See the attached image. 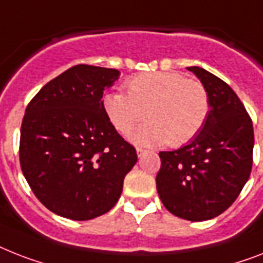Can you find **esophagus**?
Returning <instances> with one entry per match:
<instances>
[{"mask_svg":"<svg viewBox=\"0 0 263 263\" xmlns=\"http://www.w3.org/2000/svg\"><path fill=\"white\" fill-rule=\"evenodd\" d=\"M136 154H138L139 158H143L147 154V151L143 150V148H140V147H138V148H136Z\"/></svg>","mask_w":263,"mask_h":263,"instance_id":"34e87169","label":"esophagus"}]
</instances>
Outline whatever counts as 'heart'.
<instances>
[{
	"label": "heart",
	"mask_w": 263,
	"mask_h": 263,
	"mask_svg": "<svg viewBox=\"0 0 263 263\" xmlns=\"http://www.w3.org/2000/svg\"><path fill=\"white\" fill-rule=\"evenodd\" d=\"M127 94L109 91L102 106L115 128L128 134L148 117L132 135L138 143L178 147L201 131L209 115V98L200 82L180 72L157 71L132 77L124 83Z\"/></svg>",
	"instance_id": "obj_1"
}]
</instances>
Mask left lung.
Returning a JSON list of instances; mask_svg holds the SVG:
<instances>
[{
  "label": "left lung",
  "instance_id": "obj_1",
  "mask_svg": "<svg viewBox=\"0 0 263 263\" xmlns=\"http://www.w3.org/2000/svg\"><path fill=\"white\" fill-rule=\"evenodd\" d=\"M187 70L206 90L208 119L186 146L159 153L157 191L174 216L202 221L230 208L249 180L254 129L246 108L227 83L197 66Z\"/></svg>",
  "mask_w": 263,
  "mask_h": 263
}]
</instances>
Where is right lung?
Segmentation results:
<instances>
[{
    "mask_svg": "<svg viewBox=\"0 0 263 263\" xmlns=\"http://www.w3.org/2000/svg\"><path fill=\"white\" fill-rule=\"evenodd\" d=\"M120 71L72 66L44 85L25 109L20 165L43 205L71 220H90L116 205L138 161L106 116L104 90Z\"/></svg>",
    "mask_w": 263,
    "mask_h": 263,
    "instance_id": "obj_1",
    "label": "right lung"
}]
</instances>
